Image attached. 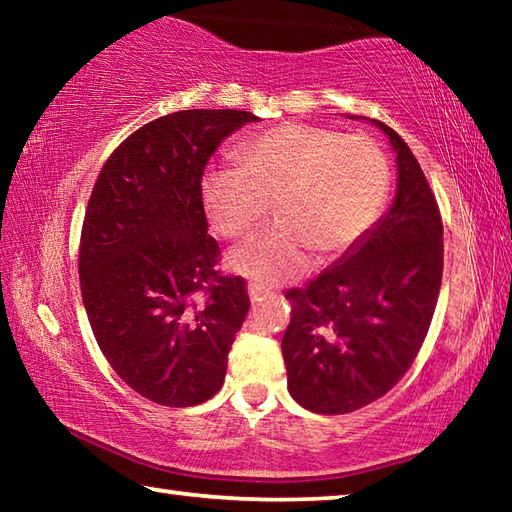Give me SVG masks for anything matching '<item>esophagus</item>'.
Wrapping results in <instances>:
<instances>
[{
    "mask_svg": "<svg viewBox=\"0 0 512 512\" xmlns=\"http://www.w3.org/2000/svg\"><path fill=\"white\" fill-rule=\"evenodd\" d=\"M271 289L268 287H264V284H248V296H250V300L253 302H257V300H262L264 296H271Z\"/></svg>",
    "mask_w": 512,
    "mask_h": 512,
    "instance_id": "esophagus-1",
    "label": "esophagus"
}]
</instances>
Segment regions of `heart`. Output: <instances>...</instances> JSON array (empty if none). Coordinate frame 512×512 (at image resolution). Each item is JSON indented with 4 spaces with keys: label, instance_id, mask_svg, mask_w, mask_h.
<instances>
[{
    "label": "heart",
    "instance_id": "1",
    "mask_svg": "<svg viewBox=\"0 0 512 512\" xmlns=\"http://www.w3.org/2000/svg\"><path fill=\"white\" fill-rule=\"evenodd\" d=\"M241 164H212L201 178V201L221 237H248L271 203V230L232 250V271L257 282H287L305 273L311 250L323 259L348 253L384 212L391 164L363 135L289 121L241 146Z\"/></svg>",
    "mask_w": 512,
    "mask_h": 512
}]
</instances>
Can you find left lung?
<instances>
[{
  "label": "left lung",
  "mask_w": 512,
  "mask_h": 512,
  "mask_svg": "<svg viewBox=\"0 0 512 512\" xmlns=\"http://www.w3.org/2000/svg\"><path fill=\"white\" fill-rule=\"evenodd\" d=\"M370 124L395 151L393 203L307 289L287 291L289 393L323 415L357 411L404 377L429 332L443 280V221L427 178L393 128Z\"/></svg>",
  "instance_id": "1"
}]
</instances>
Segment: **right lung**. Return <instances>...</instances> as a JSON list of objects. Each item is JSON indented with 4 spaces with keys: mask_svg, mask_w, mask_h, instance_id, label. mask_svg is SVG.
<instances>
[{
    "mask_svg": "<svg viewBox=\"0 0 512 512\" xmlns=\"http://www.w3.org/2000/svg\"><path fill=\"white\" fill-rule=\"evenodd\" d=\"M255 119L171 112L128 137L94 183L79 250L83 305L112 370L155 404L194 406L223 386L250 300L241 277L214 268L201 178L225 137Z\"/></svg>",
    "mask_w": 512,
    "mask_h": 512,
    "instance_id": "1",
    "label": "right lung"
}]
</instances>
